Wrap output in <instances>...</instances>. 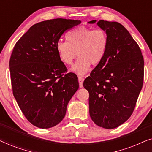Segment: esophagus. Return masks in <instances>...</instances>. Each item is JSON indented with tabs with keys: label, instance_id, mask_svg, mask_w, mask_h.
Returning a JSON list of instances; mask_svg holds the SVG:
<instances>
[{
	"label": "esophagus",
	"instance_id": "obj_1",
	"mask_svg": "<svg viewBox=\"0 0 152 152\" xmlns=\"http://www.w3.org/2000/svg\"><path fill=\"white\" fill-rule=\"evenodd\" d=\"M79 80V84H80V88H82L83 87V82H84V78L82 77H78Z\"/></svg>",
	"mask_w": 152,
	"mask_h": 152
}]
</instances>
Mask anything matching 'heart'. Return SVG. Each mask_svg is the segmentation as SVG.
Wrapping results in <instances>:
<instances>
[{
  "mask_svg": "<svg viewBox=\"0 0 152 152\" xmlns=\"http://www.w3.org/2000/svg\"><path fill=\"white\" fill-rule=\"evenodd\" d=\"M67 42L59 41L57 49L59 59L66 65L70 66L79 57L71 68L78 75H84L91 65L97 66L102 61L107 50L108 37L102 29L82 26L70 30L66 35Z\"/></svg>",
  "mask_w": 152,
  "mask_h": 152,
  "instance_id": "obj_1",
  "label": "heart"
}]
</instances>
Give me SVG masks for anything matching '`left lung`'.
Listing matches in <instances>:
<instances>
[{
  "label": "left lung",
  "instance_id": "obj_1",
  "mask_svg": "<svg viewBox=\"0 0 152 152\" xmlns=\"http://www.w3.org/2000/svg\"><path fill=\"white\" fill-rule=\"evenodd\" d=\"M97 24L107 34V50L83 86L89 93L93 121L114 129L126 121L135 109L143 84L144 59L138 43L122 25L104 20Z\"/></svg>",
  "mask_w": 152,
  "mask_h": 152
}]
</instances>
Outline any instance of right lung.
<instances>
[{"label": "right lung", "instance_id": "add662e5", "mask_svg": "<svg viewBox=\"0 0 152 152\" xmlns=\"http://www.w3.org/2000/svg\"><path fill=\"white\" fill-rule=\"evenodd\" d=\"M80 20L55 18L30 27L14 45L10 60L13 95L27 120L41 129L64 119L77 89L78 78L68 72L56 46L66 31Z\"/></svg>", "mask_w": 152, "mask_h": 152}]
</instances>
